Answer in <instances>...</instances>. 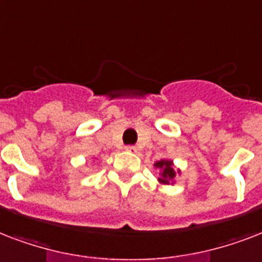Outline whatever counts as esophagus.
Returning a JSON list of instances; mask_svg holds the SVG:
<instances>
[{
  "label": "esophagus",
  "mask_w": 262,
  "mask_h": 262,
  "mask_svg": "<svg viewBox=\"0 0 262 262\" xmlns=\"http://www.w3.org/2000/svg\"><path fill=\"white\" fill-rule=\"evenodd\" d=\"M125 150H127V151H131V153H135V151H137V147H135V146H125Z\"/></svg>",
  "instance_id": "esophagus-1"
}]
</instances>
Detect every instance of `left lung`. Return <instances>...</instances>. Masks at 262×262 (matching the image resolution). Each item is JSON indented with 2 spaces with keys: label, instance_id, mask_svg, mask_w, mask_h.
<instances>
[{
  "label": "left lung",
  "instance_id": "left-lung-1",
  "mask_svg": "<svg viewBox=\"0 0 262 262\" xmlns=\"http://www.w3.org/2000/svg\"><path fill=\"white\" fill-rule=\"evenodd\" d=\"M156 167L160 168V182L161 183L169 184L173 178H175V169H173V165H172V161H167V160H161L159 163H156Z\"/></svg>",
  "mask_w": 262,
  "mask_h": 262
}]
</instances>
